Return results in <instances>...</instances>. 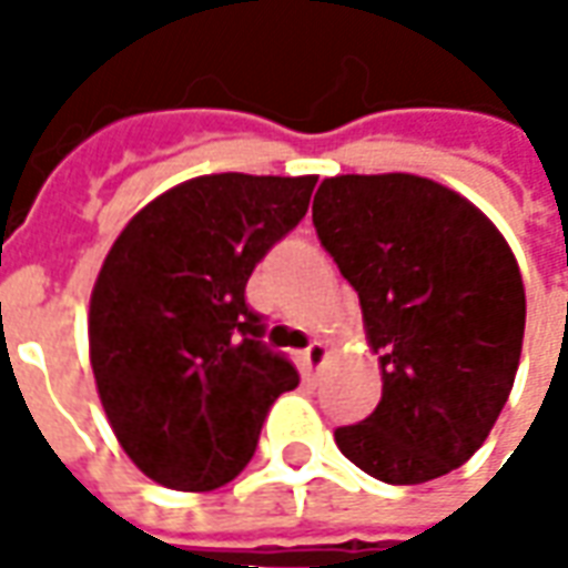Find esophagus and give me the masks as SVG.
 <instances>
[{"label":"esophagus","instance_id":"obj_1","mask_svg":"<svg viewBox=\"0 0 568 568\" xmlns=\"http://www.w3.org/2000/svg\"><path fill=\"white\" fill-rule=\"evenodd\" d=\"M325 358H328V346L322 344V341H313V344L304 349V365H307L310 374H313V371H320Z\"/></svg>","mask_w":568,"mask_h":568}]
</instances>
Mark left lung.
Masks as SVG:
<instances>
[{
  "mask_svg": "<svg viewBox=\"0 0 568 568\" xmlns=\"http://www.w3.org/2000/svg\"><path fill=\"white\" fill-rule=\"evenodd\" d=\"M313 224L358 292L383 368L381 405L334 428L337 447L383 484L459 468L520 365L526 295L511 248L456 191L407 173L325 179Z\"/></svg>",
  "mask_w": 568,
  "mask_h": 568,
  "instance_id": "8db88e82",
  "label": "left lung"
}]
</instances>
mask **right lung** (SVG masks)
<instances>
[{
	"label": "right lung",
	"instance_id": "add662e5",
	"mask_svg": "<svg viewBox=\"0 0 568 568\" xmlns=\"http://www.w3.org/2000/svg\"><path fill=\"white\" fill-rule=\"evenodd\" d=\"M316 175H200L151 200L91 295V365L121 447L161 487L206 493L255 456L297 386L246 304L255 264L307 215Z\"/></svg>",
	"mask_w": 568,
	"mask_h": 568
}]
</instances>
